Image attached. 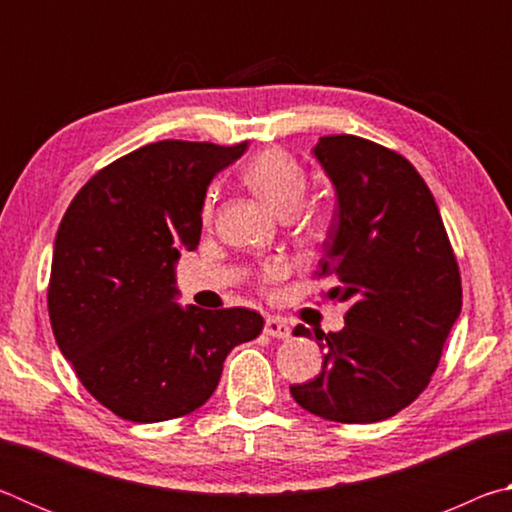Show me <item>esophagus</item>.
I'll return each instance as SVG.
<instances>
[{"instance_id":"1","label":"esophagus","mask_w":512,"mask_h":512,"mask_svg":"<svg viewBox=\"0 0 512 512\" xmlns=\"http://www.w3.org/2000/svg\"><path fill=\"white\" fill-rule=\"evenodd\" d=\"M264 332L268 336H273V339H289L291 336V327L284 318L280 316H268L266 323H264Z\"/></svg>"}]
</instances>
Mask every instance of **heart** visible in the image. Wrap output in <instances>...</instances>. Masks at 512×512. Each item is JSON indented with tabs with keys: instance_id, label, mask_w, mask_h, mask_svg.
Segmentation results:
<instances>
[{
	"instance_id": "obj_1",
	"label": "heart",
	"mask_w": 512,
	"mask_h": 512,
	"mask_svg": "<svg viewBox=\"0 0 512 512\" xmlns=\"http://www.w3.org/2000/svg\"><path fill=\"white\" fill-rule=\"evenodd\" d=\"M244 178L248 187L280 216L296 214L302 198L307 194L305 169L291 153L282 149H268L259 153L248 164ZM311 216H314V212H307V219H311ZM264 275L268 280H275V277L282 275V266H266Z\"/></svg>"
}]
</instances>
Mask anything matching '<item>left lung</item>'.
Here are the masks:
<instances>
[{
  "mask_svg": "<svg viewBox=\"0 0 512 512\" xmlns=\"http://www.w3.org/2000/svg\"><path fill=\"white\" fill-rule=\"evenodd\" d=\"M314 158L336 192L318 275L348 302L341 332L316 334L323 370L291 386L318 418L368 424L402 411L427 388L461 314V275L427 183L400 153L354 135L320 137ZM296 336L311 332L305 325Z\"/></svg>",
  "mask_w": 512,
  "mask_h": 512,
  "instance_id": "obj_1",
  "label": "left lung"
}]
</instances>
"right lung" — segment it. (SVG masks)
Returning a JSON list of instances; mask_svg holds the SVG:
<instances>
[{
	"instance_id": "right-lung-1",
	"label": "right lung",
	"mask_w": 512,
	"mask_h": 512,
	"mask_svg": "<svg viewBox=\"0 0 512 512\" xmlns=\"http://www.w3.org/2000/svg\"><path fill=\"white\" fill-rule=\"evenodd\" d=\"M246 151L164 140L108 164L60 221L49 318L63 357L94 400L124 420L162 422L203 406L223 361L253 341V309L180 307L176 264L201 239L205 194Z\"/></svg>"
}]
</instances>
